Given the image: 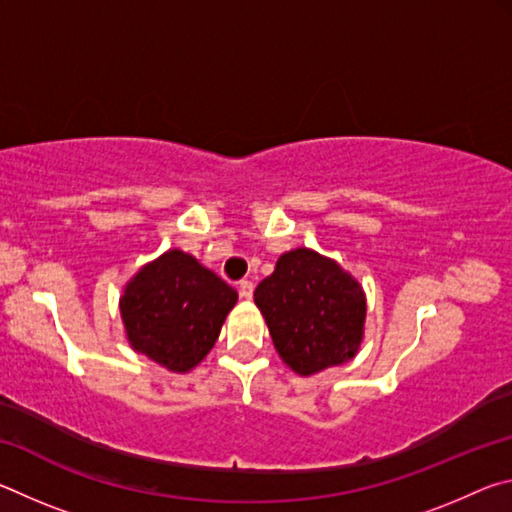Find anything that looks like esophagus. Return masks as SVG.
<instances>
[{
    "label": "esophagus",
    "instance_id": "1",
    "mask_svg": "<svg viewBox=\"0 0 512 512\" xmlns=\"http://www.w3.org/2000/svg\"><path fill=\"white\" fill-rule=\"evenodd\" d=\"M253 291H255V284L250 282V280H241V282H239V293H241V298L250 300V298H253Z\"/></svg>",
    "mask_w": 512,
    "mask_h": 512
}]
</instances>
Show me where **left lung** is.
<instances>
[{
  "instance_id": "left-lung-1",
  "label": "left lung",
  "mask_w": 512,
  "mask_h": 512,
  "mask_svg": "<svg viewBox=\"0 0 512 512\" xmlns=\"http://www.w3.org/2000/svg\"><path fill=\"white\" fill-rule=\"evenodd\" d=\"M277 354L302 377L354 359L363 341L366 293L334 259L296 248L255 289Z\"/></svg>"
}]
</instances>
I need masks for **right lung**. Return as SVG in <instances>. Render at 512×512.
<instances>
[{"label":"right lung","mask_w":512,"mask_h":512,"mask_svg":"<svg viewBox=\"0 0 512 512\" xmlns=\"http://www.w3.org/2000/svg\"><path fill=\"white\" fill-rule=\"evenodd\" d=\"M235 305L237 291L178 248L142 266L119 298L131 348L171 372L207 357Z\"/></svg>","instance_id":"obj_1"}]
</instances>
